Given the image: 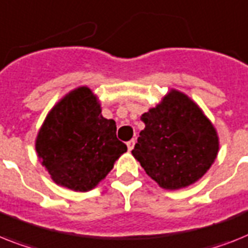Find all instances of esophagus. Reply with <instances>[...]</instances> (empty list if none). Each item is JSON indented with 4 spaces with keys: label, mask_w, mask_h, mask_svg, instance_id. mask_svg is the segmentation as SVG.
Wrapping results in <instances>:
<instances>
[{
    "label": "esophagus",
    "mask_w": 248,
    "mask_h": 248,
    "mask_svg": "<svg viewBox=\"0 0 248 248\" xmlns=\"http://www.w3.org/2000/svg\"><path fill=\"white\" fill-rule=\"evenodd\" d=\"M134 146H135V140H130V141H127V149L130 150V152L134 149Z\"/></svg>",
    "instance_id": "34e87169"
}]
</instances>
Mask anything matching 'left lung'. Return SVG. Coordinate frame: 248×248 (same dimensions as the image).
Here are the masks:
<instances>
[{"instance_id":"obj_1","label":"left lung","mask_w":248,"mask_h":248,"mask_svg":"<svg viewBox=\"0 0 248 248\" xmlns=\"http://www.w3.org/2000/svg\"><path fill=\"white\" fill-rule=\"evenodd\" d=\"M132 155L146 174L166 190L190 186L204 176L218 154L214 126L183 93L172 90L141 116Z\"/></svg>"}]
</instances>
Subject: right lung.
<instances>
[{"label":"right lung","instance_id":"right-lung-1","mask_svg":"<svg viewBox=\"0 0 248 248\" xmlns=\"http://www.w3.org/2000/svg\"><path fill=\"white\" fill-rule=\"evenodd\" d=\"M116 122L102 116L86 86L72 90L48 113L35 149L42 166L57 185L89 191L113 168L127 146L116 135Z\"/></svg>","mask_w":248,"mask_h":248}]
</instances>
